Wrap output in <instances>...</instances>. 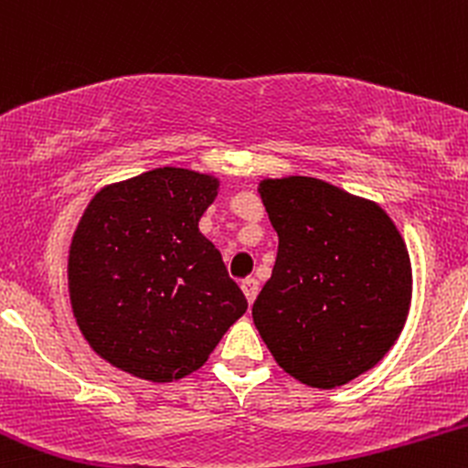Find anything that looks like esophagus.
<instances>
[{
  "label": "esophagus",
  "instance_id": "1",
  "mask_svg": "<svg viewBox=\"0 0 468 468\" xmlns=\"http://www.w3.org/2000/svg\"><path fill=\"white\" fill-rule=\"evenodd\" d=\"M241 290H244L246 299H249V303L255 302L257 292H260V282H257L255 277H246L244 282H241Z\"/></svg>",
  "mask_w": 468,
  "mask_h": 468
}]
</instances>
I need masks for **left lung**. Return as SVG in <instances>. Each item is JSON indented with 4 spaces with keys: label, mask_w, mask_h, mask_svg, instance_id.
<instances>
[{
    "label": "left lung",
    "mask_w": 468,
    "mask_h": 468,
    "mask_svg": "<svg viewBox=\"0 0 468 468\" xmlns=\"http://www.w3.org/2000/svg\"><path fill=\"white\" fill-rule=\"evenodd\" d=\"M279 249L252 321L279 367L316 389L347 385L399 341L411 261L378 204L308 176L260 182Z\"/></svg>",
    "instance_id": "obj_1"
}]
</instances>
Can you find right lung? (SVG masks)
Masks as SVG:
<instances>
[{
	"label": "right lung",
	"instance_id": "obj_1",
	"mask_svg": "<svg viewBox=\"0 0 468 468\" xmlns=\"http://www.w3.org/2000/svg\"><path fill=\"white\" fill-rule=\"evenodd\" d=\"M218 189L216 176L160 166L103 186L80 216L68 255L72 313L90 347L122 372L185 378L249 308L197 229Z\"/></svg>",
	"mask_w": 468,
	"mask_h": 468
}]
</instances>
